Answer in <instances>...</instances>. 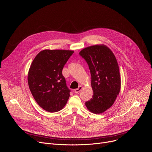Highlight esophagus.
Returning a JSON list of instances; mask_svg holds the SVG:
<instances>
[{
    "label": "esophagus",
    "mask_w": 152,
    "mask_h": 152,
    "mask_svg": "<svg viewBox=\"0 0 152 152\" xmlns=\"http://www.w3.org/2000/svg\"><path fill=\"white\" fill-rule=\"evenodd\" d=\"M83 88V87H82V86H79V88H77V89H75V93H79L81 90H82V89Z\"/></svg>",
    "instance_id": "obj_1"
}]
</instances>
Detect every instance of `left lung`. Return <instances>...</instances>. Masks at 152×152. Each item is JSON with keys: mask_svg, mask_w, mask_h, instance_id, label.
<instances>
[{"mask_svg": "<svg viewBox=\"0 0 152 152\" xmlns=\"http://www.w3.org/2000/svg\"><path fill=\"white\" fill-rule=\"evenodd\" d=\"M79 55L88 65L93 90V97L85 105L93 113H103L113 106L120 91L121 77L116 58L104 45L85 48Z\"/></svg>", "mask_w": 152, "mask_h": 152, "instance_id": "left-lung-1", "label": "left lung"}]
</instances>
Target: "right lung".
Returning a JSON list of instances; mask_svg holds the SVG:
<instances>
[{
  "label": "right lung",
  "mask_w": 152,
  "mask_h": 152,
  "mask_svg": "<svg viewBox=\"0 0 152 152\" xmlns=\"http://www.w3.org/2000/svg\"><path fill=\"white\" fill-rule=\"evenodd\" d=\"M73 53L69 50H43L31 65L28 75L30 91L38 104L48 112L61 110L70 97L62 71Z\"/></svg>",
  "instance_id": "right-lung-1"
}]
</instances>
